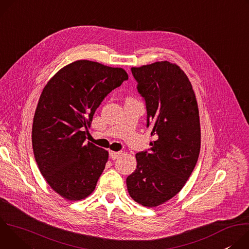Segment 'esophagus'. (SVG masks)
Wrapping results in <instances>:
<instances>
[{"mask_svg": "<svg viewBox=\"0 0 249 249\" xmlns=\"http://www.w3.org/2000/svg\"><path fill=\"white\" fill-rule=\"evenodd\" d=\"M121 152H113V151H111V152H109V156H110V158L112 159V160H116V159H118L120 156H121Z\"/></svg>", "mask_w": 249, "mask_h": 249, "instance_id": "obj_1", "label": "esophagus"}]
</instances>
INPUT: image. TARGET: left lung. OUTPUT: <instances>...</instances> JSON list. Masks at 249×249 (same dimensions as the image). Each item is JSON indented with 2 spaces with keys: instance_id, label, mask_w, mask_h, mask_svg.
Masks as SVG:
<instances>
[{
  "instance_id": "left-lung-1",
  "label": "left lung",
  "mask_w": 249,
  "mask_h": 249,
  "mask_svg": "<svg viewBox=\"0 0 249 249\" xmlns=\"http://www.w3.org/2000/svg\"><path fill=\"white\" fill-rule=\"evenodd\" d=\"M145 98L150 153L136 155L137 168L127 179L131 198L142 206H160L178 193L198 160L201 129L192 85L179 66L168 61L131 68Z\"/></svg>"
}]
</instances>
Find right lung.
Listing matches in <instances>:
<instances>
[{
  "mask_svg": "<svg viewBox=\"0 0 249 249\" xmlns=\"http://www.w3.org/2000/svg\"><path fill=\"white\" fill-rule=\"evenodd\" d=\"M128 79L122 68L78 60L44 87L35 110L31 140L35 160L48 185L61 197L89 196L108 160V152L86 135L104 97Z\"/></svg>",
  "mask_w": 249,
  "mask_h": 249,
  "instance_id": "1",
  "label": "right lung"
}]
</instances>
